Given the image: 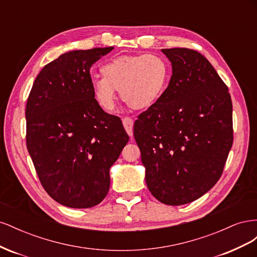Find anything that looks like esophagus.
<instances>
[{
  "label": "esophagus",
  "mask_w": 257,
  "mask_h": 257,
  "mask_svg": "<svg viewBox=\"0 0 257 257\" xmlns=\"http://www.w3.org/2000/svg\"><path fill=\"white\" fill-rule=\"evenodd\" d=\"M122 122H123L124 128H125V131H126V133L131 137L133 136V124H134V121L132 120V118H130V116H125V118H123Z\"/></svg>",
  "instance_id": "esophagus-1"
}]
</instances>
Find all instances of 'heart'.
<instances>
[{
  "instance_id": "obj_1",
  "label": "heart",
  "mask_w": 257,
  "mask_h": 257,
  "mask_svg": "<svg viewBox=\"0 0 257 257\" xmlns=\"http://www.w3.org/2000/svg\"><path fill=\"white\" fill-rule=\"evenodd\" d=\"M103 77L93 79V94L105 111L115 105V90L131 108L148 109L162 98L168 85L170 69L167 62L157 54L120 56L100 67Z\"/></svg>"
}]
</instances>
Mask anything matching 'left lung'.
Wrapping results in <instances>:
<instances>
[{"label":"left lung","instance_id":"8db88e82","mask_svg":"<svg viewBox=\"0 0 257 257\" xmlns=\"http://www.w3.org/2000/svg\"><path fill=\"white\" fill-rule=\"evenodd\" d=\"M173 75L162 98L138 115L134 137L146 183L161 203L180 206L219 180L232 146V104L211 63L188 48L162 49Z\"/></svg>","mask_w":257,"mask_h":257}]
</instances>
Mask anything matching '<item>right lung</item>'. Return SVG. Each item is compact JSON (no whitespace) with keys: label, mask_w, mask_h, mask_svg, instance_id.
Masks as SVG:
<instances>
[{"label":"right lung","mask_w":257,"mask_h":257,"mask_svg":"<svg viewBox=\"0 0 257 257\" xmlns=\"http://www.w3.org/2000/svg\"><path fill=\"white\" fill-rule=\"evenodd\" d=\"M113 48L63 53L37 75L26 108L27 148L45 191L69 208H91L110 185L109 169L128 142L119 116L93 94L91 66Z\"/></svg>","instance_id":"1"}]
</instances>
